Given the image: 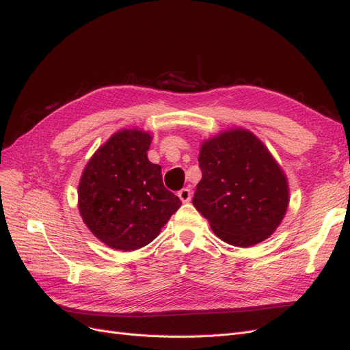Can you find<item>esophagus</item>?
Here are the masks:
<instances>
[{
    "instance_id": "esophagus-1",
    "label": "esophagus",
    "mask_w": 350,
    "mask_h": 350,
    "mask_svg": "<svg viewBox=\"0 0 350 350\" xmlns=\"http://www.w3.org/2000/svg\"><path fill=\"white\" fill-rule=\"evenodd\" d=\"M178 197H179V200L183 201V203H188V201L191 200V189H188V188H183L181 191L178 193Z\"/></svg>"
}]
</instances>
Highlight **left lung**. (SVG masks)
Instances as JSON below:
<instances>
[{
	"instance_id": "1",
	"label": "left lung",
	"mask_w": 350,
	"mask_h": 350,
	"mask_svg": "<svg viewBox=\"0 0 350 350\" xmlns=\"http://www.w3.org/2000/svg\"><path fill=\"white\" fill-rule=\"evenodd\" d=\"M198 165L193 204L221 241L247 248L273 235L289 206V184L257 135L237 126L210 137Z\"/></svg>"
}]
</instances>
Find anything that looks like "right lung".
<instances>
[{
	"label": "right lung",
	"instance_id": "1",
	"mask_svg": "<svg viewBox=\"0 0 350 350\" xmlns=\"http://www.w3.org/2000/svg\"><path fill=\"white\" fill-rule=\"evenodd\" d=\"M149 131L113 133L89 159L79 183V211L105 245L134 251L150 243L181 206L162 181V167L147 159Z\"/></svg>",
	"mask_w": 350,
	"mask_h": 350
}]
</instances>
